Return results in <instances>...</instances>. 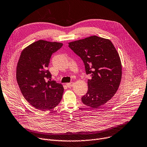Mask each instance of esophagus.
Masks as SVG:
<instances>
[{"mask_svg": "<svg viewBox=\"0 0 147 147\" xmlns=\"http://www.w3.org/2000/svg\"><path fill=\"white\" fill-rule=\"evenodd\" d=\"M66 84H67V87H70L73 86V85H74V83H73V82H70V83H67Z\"/></svg>", "mask_w": 147, "mask_h": 147, "instance_id": "obj_1", "label": "esophagus"}]
</instances>
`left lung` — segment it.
I'll return each instance as SVG.
<instances>
[{
	"instance_id": "1",
	"label": "left lung",
	"mask_w": 147,
	"mask_h": 147,
	"mask_svg": "<svg viewBox=\"0 0 147 147\" xmlns=\"http://www.w3.org/2000/svg\"><path fill=\"white\" fill-rule=\"evenodd\" d=\"M68 47L82 58L86 74L91 76L82 101L97 108L112 99L119 87L122 64L119 54L109 40L96 35L69 42Z\"/></svg>"
}]
</instances>
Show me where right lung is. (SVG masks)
Returning <instances> with one entry per match:
<instances>
[{
    "instance_id": "1",
    "label": "right lung",
    "mask_w": 147,
    "mask_h": 147,
    "mask_svg": "<svg viewBox=\"0 0 147 147\" xmlns=\"http://www.w3.org/2000/svg\"><path fill=\"white\" fill-rule=\"evenodd\" d=\"M63 44L37 41L24 49L17 64L16 80L25 99L37 109L48 111L60 102L64 88L51 80L47 70L52 54Z\"/></svg>"
}]
</instances>
